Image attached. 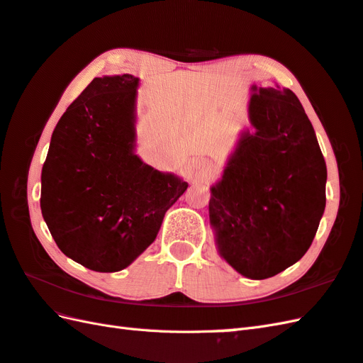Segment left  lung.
<instances>
[{"label": "left lung", "mask_w": 363, "mask_h": 363, "mask_svg": "<svg viewBox=\"0 0 363 363\" xmlns=\"http://www.w3.org/2000/svg\"><path fill=\"white\" fill-rule=\"evenodd\" d=\"M254 125L212 187L210 223L223 258L252 280L306 254L326 204V164L313 123L291 89L255 86Z\"/></svg>", "instance_id": "obj_1"}]
</instances>
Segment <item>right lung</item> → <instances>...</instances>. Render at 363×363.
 <instances>
[{"label":"right lung","instance_id":"right-lung-1","mask_svg":"<svg viewBox=\"0 0 363 363\" xmlns=\"http://www.w3.org/2000/svg\"><path fill=\"white\" fill-rule=\"evenodd\" d=\"M139 79L96 77L67 106L41 172V213L66 257L96 272L130 266L189 184L134 155Z\"/></svg>","mask_w":363,"mask_h":363}]
</instances>
